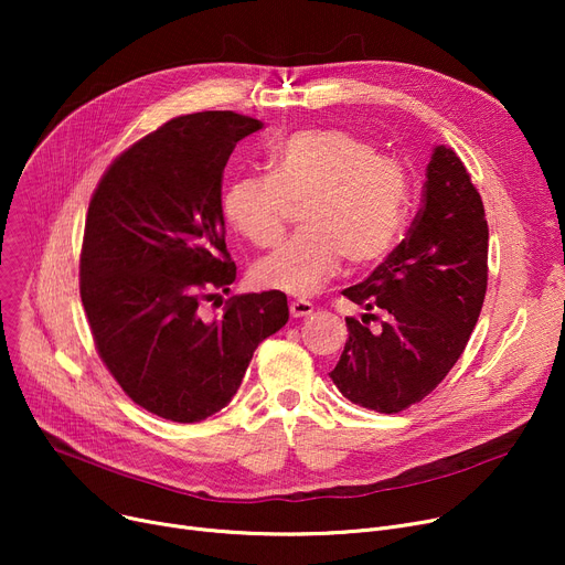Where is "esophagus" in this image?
Listing matches in <instances>:
<instances>
[{
    "instance_id": "obj_1",
    "label": "esophagus",
    "mask_w": 565,
    "mask_h": 565,
    "mask_svg": "<svg viewBox=\"0 0 565 565\" xmlns=\"http://www.w3.org/2000/svg\"><path fill=\"white\" fill-rule=\"evenodd\" d=\"M313 313V305L307 300H292L290 302V316L292 318H307Z\"/></svg>"
}]
</instances>
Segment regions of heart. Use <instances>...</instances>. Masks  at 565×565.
<instances>
[{
  "label": "heart",
  "mask_w": 565,
  "mask_h": 565,
  "mask_svg": "<svg viewBox=\"0 0 565 565\" xmlns=\"http://www.w3.org/2000/svg\"><path fill=\"white\" fill-rule=\"evenodd\" d=\"M270 173L235 178L224 215L256 247H273L302 205L305 231L252 267L258 288L307 298L332 279L343 258L358 267L390 254L405 222L407 173L394 158L348 130L295 132L267 153Z\"/></svg>",
  "instance_id": "1"
}]
</instances>
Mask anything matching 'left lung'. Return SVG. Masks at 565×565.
I'll list each match as a JSON object with an SVG mask.
<instances>
[{
    "label": "left lung",
    "instance_id": "1",
    "mask_svg": "<svg viewBox=\"0 0 565 565\" xmlns=\"http://www.w3.org/2000/svg\"><path fill=\"white\" fill-rule=\"evenodd\" d=\"M488 288L483 201L449 146H435L424 205L405 241L371 277L343 290L364 307L330 373L339 392L382 414L419 403L447 377L479 320ZM383 311L377 331L367 322Z\"/></svg>",
    "mask_w": 565,
    "mask_h": 565
}]
</instances>
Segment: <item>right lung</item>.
<instances>
[{
  "instance_id": "obj_1",
  "label": "right lung",
  "mask_w": 565,
  "mask_h": 565,
  "mask_svg": "<svg viewBox=\"0 0 565 565\" xmlns=\"http://www.w3.org/2000/svg\"><path fill=\"white\" fill-rule=\"evenodd\" d=\"M235 111L171 118L118 156L88 203L79 295L100 360L143 409L196 424L231 403L254 350L288 322L279 290L228 292L222 173L235 143L260 130Z\"/></svg>"
}]
</instances>
